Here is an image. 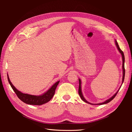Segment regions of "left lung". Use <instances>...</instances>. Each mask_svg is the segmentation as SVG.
<instances>
[{
    "instance_id": "obj_1",
    "label": "left lung",
    "mask_w": 132,
    "mask_h": 132,
    "mask_svg": "<svg viewBox=\"0 0 132 132\" xmlns=\"http://www.w3.org/2000/svg\"><path fill=\"white\" fill-rule=\"evenodd\" d=\"M115 43H116V46H117V49H118V50H119V51L120 52V53H121V55H122V70H123L122 83H123V82H124V78H125V67H124V62H125V57H124V53H123V52L122 51V50H121V49H120V47H119V45H118V43H117V42L116 41V40H115ZM79 89H78V93H79V95L80 97H81V99H82V100H83L84 102H86V103H89V104H91V103H89V102H88L87 101V100L85 99V98H84V97H83V96L82 93V91H81V81H80V79H79ZM119 91H117V92H116V93L113 95V96L112 97H111L110 98V99H108L107 100H106L105 102H103V103H102L96 104H98V105H102V104H106V103H108L109 102H110L112 100L114 99V97H115V96H116V95H117V92H119Z\"/></svg>"
}]
</instances>
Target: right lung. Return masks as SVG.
Listing matches in <instances>:
<instances>
[{"mask_svg": "<svg viewBox=\"0 0 132 132\" xmlns=\"http://www.w3.org/2000/svg\"><path fill=\"white\" fill-rule=\"evenodd\" d=\"M7 77L8 82H9L11 87L13 89V90L15 91V94L19 97V99H20L22 102H23L24 103L30 105H40L49 102V101L52 99L53 96H54L55 89L57 88L59 82H60V81H58V82H56L54 85H53L52 87L45 94L40 95V96H35V95L23 94L20 91H18V89L13 86L12 83L11 82L10 78L8 77V75H7Z\"/></svg>", "mask_w": 132, "mask_h": 132, "instance_id": "right-lung-1", "label": "right lung"}]
</instances>
